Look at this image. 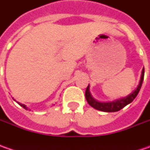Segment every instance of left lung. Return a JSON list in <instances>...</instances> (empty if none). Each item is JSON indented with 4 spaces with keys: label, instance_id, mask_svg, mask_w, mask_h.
Listing matches in <instances>:
<instances>
[{
    "label": "left lung",
    "instance_id": "8db88e82",
    "mask_svg": "<svg viewBox=\"0 0 150 150\" xmlns=\"http://www.w3.org/2000/svg\"><path fill=\"white\" fill-rule=\"evenodd\" d=\"M144 68H143V70H142L141 78H140V82H139V84L138 88L132 93H130L129 95L125 97L124 98L113 101V102H110V103H100V102H98L95 99H93L92 98L91 94H90L89 85H88V88H86V92H85L86 99H87V101H88V104H89L90 106L94 108L98 109V110L108 112L119 111L120 109H122L126 105H128L131 102H133V100L136 98V96L138 95L139 90L141 88L143 81H144Z\"/></svg>",
    "mask_w": 150,
    "mask_h": 150
}]
</instances>
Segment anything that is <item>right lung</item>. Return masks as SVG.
<instances>
[{"mask_svg": "<svg viewBox=\"0 0 150 150\" xmlns=\"http://www.w3.org/2000/svg\"><path fill=\"white\" fill-rule=\"evenodd\" d=\"M19 104H20L21 106L22 107V108H26V109H27V108H26V107L25 106V105H24V104H21V103H19Z\"/></svg>", "mask_w": 150, "mask_h": 150, "instance_id": "add662e5", "label": "right lung"}]
</instances>
